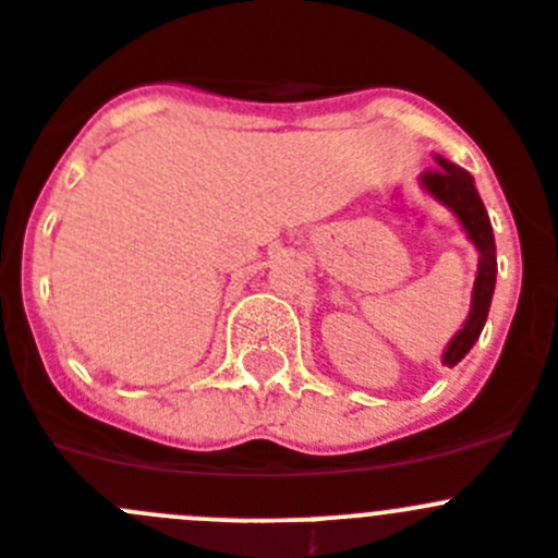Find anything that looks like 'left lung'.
<instances>
[{"mask_svg":"<svg viewBox=\"0 0 558 558\" xmlns=\"http://www.w3.org/2000/svg\"><path fill=\"white\" fill-rule=\"evenodd\" d=\"M421 182L434 198H439L446 207H451L453 213H457L468 238L473 240V245H476L478 254H482V259H478L476 284H473L470 318L468 324L462 326V331L453 337L451 345L446 349V354H442V362H446L448 367H453L470 349H473V342L478 340V335H482L484 329V320H487L489 301H493L495 290V270H498V263H495V238L493 227H489L487 209H484L476 185H473V177H470L464 168L437 157V168H428L421 177Z\"/></svg>","mask_w":558,"mask_h":558,"instance_id":"obj_1","label":"left lung"}]
</instances>
